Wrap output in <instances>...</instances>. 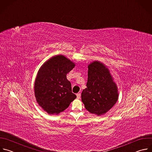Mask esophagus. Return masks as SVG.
<instances>
[{"instance_id": "34e87169", "label": "esophagus", "mask_w": 152, "mask_h": 152, "mask_svg": "<svg viewBox=\"0 0 152 152\" xmlns=\"http://www.w3.org/2000/svg\"><path fill=\"white\" fill-rule=\"evenodd\" d=\"M77 96L78 98H80V96H81V94H80V93H78V94H77Z\"/></svg>"}]
</instances>
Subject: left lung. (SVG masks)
<instances>
[{"label": "left lung", "instance_id": "1", "mask_svg": "<svg viewBox=\"0 0 152 152\" xmlns=\"http://www.w3.org/2000/svg\"><path fill=\"white\" fill-rule=\"evenodd\" d=\"M86 86L81 93V100L90 113L102 115L117 102V87L102 63L95 61L88 65Z\"/></svg>", "mask_w": 152, "mask_h": 152}]
</instances>
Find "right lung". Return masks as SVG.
Segmentation results:
<instances>
[{"label": "right lung", "mask_w": 152, "mask_h": 152, "mask_svg": "<svg viewBox=\"0 0 152 152\" xmlns=\"http://www.w3.org/2000/svg\"><path fill=\"white\" fill-rule=\"evenodd\" d=\"M75 64L63 55L50 58L38 71L35 81V96L38 104L50 114H58L66 109L77 96L72 92L66 74Z\"/></svg>", "instance_id": "obj_1"}]
</instances>
